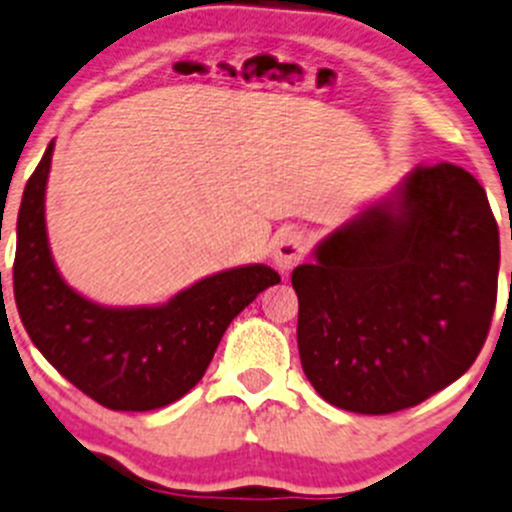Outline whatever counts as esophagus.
Wrapping results in <instances>:
<instances>
[{
	"instance_id": "obj_1",
	"label": "esophagus",
	"mask_w": 512,
	"mask_h": 512,
	"mask_svg": "<svg viewBox=\"0 0 512 512\" xmlns=\"http://www.w3.org/2000/svg\"><path fill=\"white\" fill-rule=\"evenodd\" d=\"M306 255V242L304 235L299 230H282L274 240V250H272V260L274 265L279 267V272H292L294 267L304 260Z\"/></svg>"
}]
</instances>
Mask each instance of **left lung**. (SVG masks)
<instances>
[{"label": "left lung", "instance_id": "8db88e82", "mask_svg": "<svg viewBox=\"0 0 512 512\" xmlns=\"http://www.w3.org/2000/svg\"><path fill=\"white\" fill-rule=\"evenodd\" d=\"M498 223L454 164L417 166L292 272L301 368L341 410L419 405L471 368L498 297Z\"/></svg>", "mask_w": 512, "mask_h": 512}]
</instances>
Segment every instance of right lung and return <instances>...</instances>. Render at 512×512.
<instances>
[{
  "instance_id": "right-lung-1",
  "label": "right lung",
  "mask_w": 512,
  "mask_h": 512,
  "mask_svg": "<svg viewBox=\"0 0 512 512\" xmlns=\"http://www.w3.org/2000/svg\"><path fill=\"white\" fill-rule=\"evenodd\" d=\"M53 142L26 181L16 220L14 299L43 358L107 410L149 412L184 397L211 365L230 321L279 284L267 265L225 270L159 306H102L56 270L46 235Z\"/></svg>"
}]
</instances>
